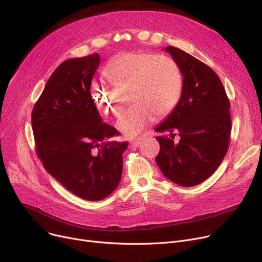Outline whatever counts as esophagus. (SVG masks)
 <instances>
[{"mask_svg": "<svg viewBox=\"0 0 262 262\" xmlns=\"http://www.w3.org/2000/svg\"><path fill=\"white\" fill-rule=\"evenodd\" d=\"M142 142V138H138V139H134L130 141V146H139Z\"/></svg>", "mask_w": 262, "mask_h": 262, "instance_id": "esophagus-1", "label": "esophagus"}]
</instances>
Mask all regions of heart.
I'll list each match as a JSON object with an SVG mask.
<instances>
[{"instance_id":"1","label":"heart","mask_w":262,"mask_h":262,"mask_svg":"<svg viewBox=\"0 0 262 262\" xmlns=\"http://www.w3.org/2000/svg\"><path fill=\"white\" fill-rule=\"evenodd\" d=\"M104 74L115 88L93 81L94 103L105 115L118 116L122 108L119 91L129 89V101L134 104L117 121L119 130L128 137L141 134L157 115H169L183 93L182 70L168 55L123 53L104 68Z\"/></svg>"}]
</instances>
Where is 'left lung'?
Returning a JSON list of instances; mask_svg holds the SVG:
<instances>
[{
    "mask_svg": "<svg viewBox=\"0 0 262 262\" xmlns=\"http://www.w3.org/2000/svg\"><path fill=\"white\" fill-rule=\"evenodd\" d=\"M166 51L180 66L183 93L170 116L156 127L160 144L156 163L171 182L196 186L210 177L225 157L231 130L229 100L210 67L175 47ZM177 133L181 139L174 144Z\"/></svg>",
    "mask_w": 262,
    "mask_h": 262,
    "instance_id": "obj_1",
    "label": "left lung"
}]
</instances>
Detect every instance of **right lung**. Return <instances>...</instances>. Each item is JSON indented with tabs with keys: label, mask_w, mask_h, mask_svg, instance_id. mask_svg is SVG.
Wrapping results in <instances>:
<instances>
[{
	"label": "right lung",
	"mask_w": 262,
	"mask_h": 262,
	"mask_svg": "<svg viewBox=\"0 0 262 262\" xmlns=\"http://www.w3.org/2000/svg\"><path fill=\"white\" fill-rule=\"evenodd\" d=\"M100 64L98 53L60 63L32 113L37 157L69 191L101 201L118 187L128 142L112 141L119 132L102 122L90 93Z\"/></svg>",
	"instance_id": "right-lung-1"
}]
</instances>
